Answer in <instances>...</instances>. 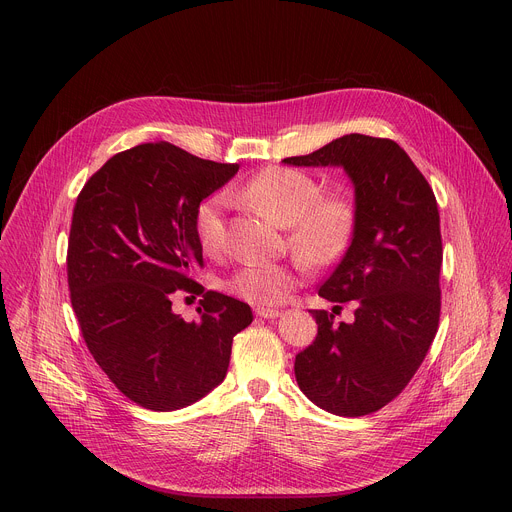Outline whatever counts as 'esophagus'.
<instances>
[{
	"instance_id": "1",
	"label": "esophagus",
	"mask_w": 512,
	"mask_h": 512,
	"mask_svg": "<svg viewBox=\"0 0 512 512\" xmlns=\"http://www.w3.org/2000/svg\"><path fill=\"white\" fill-rule=\"evenodd\" d=\"M255 314L259 318H277L279 310H275V308H255Z\"/></svg>"
}]
</instances>
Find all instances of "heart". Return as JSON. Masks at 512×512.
I'll use <instances>...</instances> for the list:
<instances>
[{"label":"heart","mask_w":512,"mask_h":512,"mask_svg":"<svg viewBox=\"0 0 512 512\" xmlns=\"http://www.w3.org/2000/svg\"><path fill=\"white\" fill-rule=\"evenodd\" d=\"M233 196L285 227L287 245L300 257L287 263L243 265L229 275L223 289L249 304H277L300 281L306 265L330 267L338 263L356 233V198L344 188L322 192L320 182L298 168H263L243 182ZM225 208L227 198L223 194H210L196 206L194 233L208 255L221 253L225 247Z\"/></svg>","instance_id":"obj_1"}]
</instances>
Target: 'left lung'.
Wrapping results in <instances>:
<instances>
[{
    "label": "left lung",
    "instance_id": "obj_1",
    "mask_svg": "<svg viewBox=\"0 0 512 512\" xmlns=\"http://www.w3.org/2000/svg\"><path fill=\"white\" fill-rule=\"evenodd\" d=\"M283 162L342 166L354 184V239L318 289L328 302H354V322L312 310L318 334L296 354L294 371L318 407L342 417L369 415L409 385L440 326L444 249L435 194L387 137L350 133Z\"/></svg>",
    "mask_w": 512,
    "mask_h": 512
}]
</instances>
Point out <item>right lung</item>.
I'll return each mask as SVG.
<instances>
[{
	"label": "right lung",
	"instance_id": "obj_1",
	"mask_svg": "<svg viewBox=\"0 0 512 512\" xmlns=\"http://www.w3.org/2000/svg\"><path fill=\"white\" fill-rule=\"evenodd\" d=\"M237 172L168 141L141 143L107 160L72 210V310L103 373L145 409L176 411L223 383L233 338L253 322L247 304L194 281L196 206ZM178 290L203 294L198 323L171 312Z\"/></svg>",
	"mask_w": 512,
	"mask_h": 512
}]
</instances>
